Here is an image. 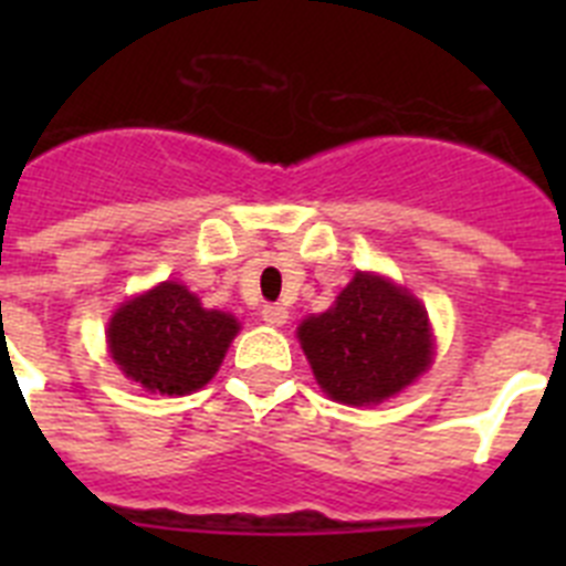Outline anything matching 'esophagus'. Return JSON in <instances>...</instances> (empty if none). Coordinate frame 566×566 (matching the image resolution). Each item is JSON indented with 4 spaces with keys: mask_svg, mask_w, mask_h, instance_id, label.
Listing matches in <instances>:
<instances>
[{
    "mask_svg": "<svg viewBox=\"0 0 566 566\" xmlns=\"http://www.w3.org/2000/svg\"><path fill=\"white\" fill-rule=\"evenodd\" d=\"M263 319H266L269 326H283L289 319V312L286 306H280V303H269V306H263Z\"/></svg>",
    "mask_w": 566,
    "mask_h": 566,
    "instance_id": "34e87169",
    "label": "esophagus"
}]
</instances>
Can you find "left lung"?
<instances>
[{
    "instance_id": "left-lung-1",
    "label": "left lung",
    "mask_w": 566,
    "mask_h": 566,
    "mask_svg": "<svg viewBox=\"0 0 566 566\" xmlns=\"http://www.w3.org/2000/svg\"><path fill=\"white\" fill-rule=\"evenodd\" d=\"M314 379L334 402L377 405L433 363L428 312L408 289L357 272L334 306L297 328Z\"/></svg>"
}]
</instances>
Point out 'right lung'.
<instances>
[{
	"mask_svg": "<svg viewBox=\"0 0 566 566\" xmlns=\"http://www.w3.org/2000/svg\"><path fill=\"white\" fill-rule=\"evenodd\" d=\"M238 332L232 314L203 308L198 294L167 280L115 308L107 345L124 377L153 394L184 397L218 374Z\"/></svg>",
	"mask_w": 566,
	"mask_h": 566,
	"instance_id": "add662e5",
	"label": "right lung"
}]
</instances>
